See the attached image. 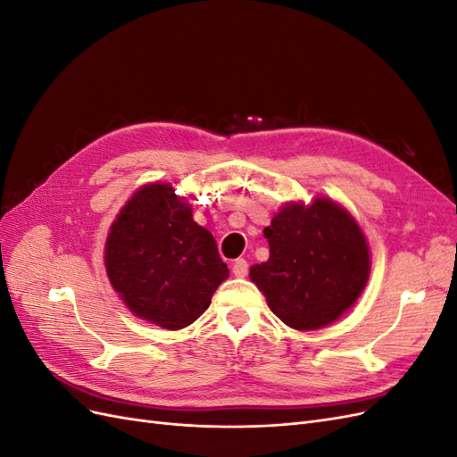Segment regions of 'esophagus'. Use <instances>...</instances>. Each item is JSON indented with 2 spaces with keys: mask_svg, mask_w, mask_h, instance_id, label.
Returning a JSON list of instances; mask_svg holds the SVG:
<instances>
[{
  "mask_svg": "<svg viewBox=\"0 0 457 457\" xmlns=\"http://www.w3.org/2000/svg\"><path fill=\"white\" fill-rule=\"evenodd\" d=\"M247 270H250V265H247L245 259H237L232 262V274L237 278H244V276H247Z\"/></svg>",
  "mask_w": 457,
  "mask_h": 457,
  "instance_id": "esophagus-1",
  "label": "esophagus"
}]
</instances>
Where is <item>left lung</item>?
I'll return each mask as SVG.
<instances>
[{
    "instance_id": "obj_1",
    "label": "left lung",
    "mask_w": 457,
    "mask_h": 457,
    "mask_svg": "<svg viewBox=\"0 0 457 457\" xmlns=\"http://www.w3.org/2000/svg\"><path fill=\"white\" fill-rule=\"evenodd\" d=\"M265 238L270 257L250 269V278L289 328H324L362 294L368 244L354 219L331 200L284 207L265 228Z\"/></svg>"
}]
</instances>
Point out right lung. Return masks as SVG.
<instances>
[{"label":"right lung","instance_id":"add662e5","mask_svg":"<svg viewBox=\"0 0 457 457\" xmlns=\"http://www.w3.org/2000/svg\"><path fill=\"white\" fill-rule=\"evenodd\" d=\"M104 262L123 303L165 329L192 324L228 276L213 234L170 185H146L110 227Z\"/></svg>","mask_w":457,"mask_h":457}]
</instances>
